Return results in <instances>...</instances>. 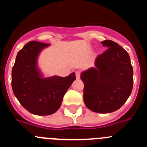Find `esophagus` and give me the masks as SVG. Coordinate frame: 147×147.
Listing matches in <instances>:
<instances>
[{
  "instance_id": "esophagus-1",
  "label": "esophagus",
  "mask_w": 147,
  "mask_h": 147,
  "mask_svg": "<svg viewBox=\"0 0 147 147\" xmlns=\"http://www.w3.org/2000/svg\"><path fill=\"white\" fill-rule=\"evenodd\" d=\"M80 76H81V72H80V71H76V79H80Z\"/></svg>"
}]
</instances>
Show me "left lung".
I'll list each match as a JSON object with an SVG mask.
<instances>
[{"instance_id":"obj_1","label":"left lung","mask_w":147,"mask_h":147,"mask_svg":"<svg viewBox=\"0 0 147 147\" xmlns=\"http://www.w3.org/2000/svg\"><path fill=\"white\" fill-rule=\"evenodd\" d=\"M108 49L96 59V67L83 72L84 102L88 109L99 113L119 110L130 96L133 69L128 53L112 40L102 42Z\"/></svg>"}]
</instances>
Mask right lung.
I'll use <instances>...</instances> for the list:
<instances>
[{
    "label": "right lung",
    "mask_w": 147,
    "mask_h": 147,
    "mask_svg": "<svg viewBox=\"0 0 147 147\" xmlns=\"http://www.w3.org/2000/svg\"><path fill=\"white\" fill-rule=\"evenodd\" d=\"M49 44L30 41L17 54L11 71L13 93L20 105L37 115L53 114L60 107L62 98L76 80L72 73L66 77L42 79L37 68L39 53Z\"/></svg>",
    "instance_id": "obj_1"
}]
</instances>
